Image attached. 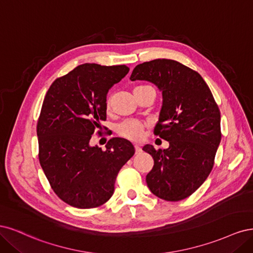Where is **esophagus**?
Here are the masks:
<instances>
[{
  "instance_id": "1",
  "label": "esophagus",
  "mask_w": 253,
  "mask_h": 253,
  "mask_svg": "<svg viewBox=\"0 0 253 253\" xmlns=\"http://www.w3.org/2000/svg\"><path fill=\"white\" fill-rule=\"evenodd\" d=\"M134 149H135V153H136V154L140 153V152L142 151V149H141V147H140V145H134Z\"/></svg>"
}]
</instances>
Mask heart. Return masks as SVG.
<instances>
[{
    "label": "heart",
    "mask_w": 253,
    "mask_h": 253,
    "mask_svg": "<svg viewBox=\"0 0 253 253\" xmlns=\"http://www.w3.org/2000/svg\"><path fill=\"white\" fill-rule=\"evenodd\" d=\"M146 87H149V86H147V85L136 86L134 88V90H136V89L146 88ZM110 108H111V102L108 99L107 102H106V109L109 111ZM144 129H145V124L142 123V122H138L135 120H128V121L123 122V123H121L118 126L117 132L119 135H121L124 138H127V140L138 141V140H141L143 136Z\"/></svg>",
    "instance_id": "b5f03b06"
}]
</instances>
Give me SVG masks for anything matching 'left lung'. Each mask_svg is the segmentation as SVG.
Returning a JSON list of instances; mask_svg holds the SVG:
<instances>
[{"instance_id": "1", "label": "left lung", "mask_w": 253, "mask_h": 253, "mask_svg": "<svg viewBox=\"0 0 253 253\" xmlns=\"http://www.w3.org/2000/svg\"><path fill=\"white\" fill-rule=\"evenodd\" d=\"M130 80L156 84L163 106L154 134L169 142V148L143 150L154 165L146 176L158 198L177 202L188 198L206 181L221 142V112L199 72L173 60L157 59L135 66Z\"/></svg>"}]
</instances>
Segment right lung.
Listing matches in <instances>:
<instances>
[{
  "label": "right lung",
  "mask_w": 253,
  "mask_h": 253,
  "mask_svg": "<svg viewBox=\"0 0 253 253\" xmlns=\"http://www.w3.org/2000/svg\"><path fill=\"white\" fill-rule=\"evenodd\" d=\"M128 71L126 65H80L56 79L44 97L37 124L40 164L54 193L72 207L107 202L119 171L134 154L133 145L121 137L110 138L106 150L90 146L106 121L109 88Z\"/></svg>",
  "instance_id": "1"
}]
</instances>
